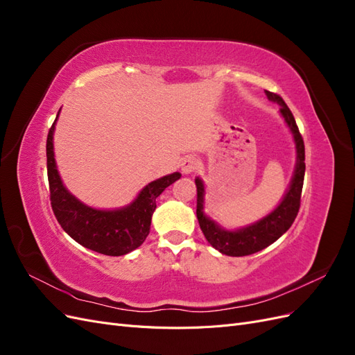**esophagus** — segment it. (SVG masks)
I'll return each instance as SVG.
<instances>
[{
	"label": "esophagus",
	"mask_w": 355,
	"mask_h": 355,
	"mask_svg": "<svg viewBox=\"0 0 355 355\" xmlns=\"http://www.w3.org/2000/svg\"><path fill=\"white\" fill-rule=\"evenodd\" d=\"M197 166H198V161L194 157L184 158V159H182V164H180L182 171H184L185 175H189V173H192V171H196Z\"/></svg>",
	"instance_id": "obj_1"
}]
</instances>
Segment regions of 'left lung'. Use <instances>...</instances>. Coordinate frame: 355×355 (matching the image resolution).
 <instances>
[{"instance_id": "left-lung-1", "label": "left lung", "mask_w": 355, "mask_h": 355, "mask_svg": "<svg viewBox=\"0 0 355 355\" xmlns=\"http://www.w3.org/2000/svg\"><path fill=\"white\" fill-rule=\"evenodd\" d=\"M268 99L277 102L282 106L280 114L283 115L286 124L288 125L290 132L293 135L295 144H296V167L295 173L290 182V187L283 197L282 202L265 218L257 220L256 223L244 227L241 230L228 231L220 228L219 225L207 218L204 214V185L200 178L196 179L197 185V219L200 223V228L204 234L206 240L219 250L222 254L227 256H247L253 254L256 252H261L265 247L277 241L282 235L292 227L295 222L297 211L300 207V196H302V187H304V176H305V145L304 139L299 133V128L296 125L295 116L288 106L283 101L280 94L265 90Z\"/></svg>"}]
</instances>
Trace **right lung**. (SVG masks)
I'll use <instances>...</instances> for the list:
<instances>
[{
	"instance_id": "1",
	"label": "right lung",
	"mask_w": 355,
	"mask_h": 355,
	"mask_svg": "<svg viewBox=\"0 0 355 355\" xmlns=\"http://www.w3.org/2000/svg\"><path fill=\"white\" fill-rule=\"evenodd\" d=\"M59 115V114H58ZM58 120V116H56ZM55 123L47 136V176L51 209L60 227L71 239L87 249L106 256H123L137 249L149 234L157 197L180 178L171 173L148 184L133 202L116 210H98L85 206L63 187L53 151Z\"/></svg>"
}]
</instances>
